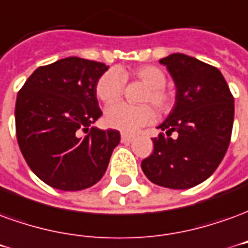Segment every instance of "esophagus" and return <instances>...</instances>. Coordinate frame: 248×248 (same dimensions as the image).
I'll return each mask as SVG.
<instances>
[{
	"label": "esophagus",
	"instance_id": "1",
	"mask_svg": "<svg viewBox=\"0 0 248 248\" xmlns=\"http://www.w3.org/2000/svg\"><path fill=\"white\" fill-rule=\"evenodd\" d=\"M135 136L133 135H128V133H121V141L123 143H131Z\"/></svg>",
	"mask_w": 248,
	"mask_h": 248
}]
</instances>
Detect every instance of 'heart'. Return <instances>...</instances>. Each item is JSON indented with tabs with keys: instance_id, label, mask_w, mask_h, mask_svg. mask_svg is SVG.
Returning a JSON list of instances; mask_svg holds the SVG:
<instances>
[{
	"instance_id": "obj_1",
	"label": "heart",
	"mask_w": 248,
	"mask_h": 248,
	"mask_svg": "<svg viewBox=\"0 0 248 248\" xmlns=\"http://www.w3.org/2000/svg\"><path fill=\"white\" fill-rule=\"evenodd\" d=\"M132 76L147 85L144 92V103H152L159 112H168L172 107V96L167 91V77L164 72L155 65H141L132 72L110 69L101 75L96 82V96L105 104H112L120 99L128 77ZM155 110L148 104L129 105L116 103L105 110V124L121 132H135L145 124L155 120Z\"/></svg>"
}]
</instances>
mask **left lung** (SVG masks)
Segmentation results:
<instances>
[{
	"instance_id": "left-lung-1",
	"label": "left lung",
	"mask_w": 248,
	"mask_h": 248,
	"mask_svg": "<svg viewBox=\"0 0 248 248\" xmlns=\"http://www.w3.org/2000/svg\"><path fill=\"white\" fill-rule=\"evenodd\" d=\"M176 87L175 105L152 139L154 152L141 161L152 183L187 189L211 176L230 144L233 97L220 71L183 53L160 60ZM178 132L176 139L170 138Z\"/></svg>"
}]
</instances>
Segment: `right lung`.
<instances>
[{"label":"right lung","instance_id":"1","mask_svg":"<svg viewBox=\"0 0 248 248\" xmlns=\"http://www.w3.org/2000/svg\"><path fill=\"white\" fill-rule=\"evenodd\" d=\"M108 68L80 57L61 59L37 68L17 94L21 152L31 171L53 188L92 187L120 143L119 131L91 127L103 115L94 88Z\"/></svg>","mask_w":248,"mask_h":248}]
</instances>
